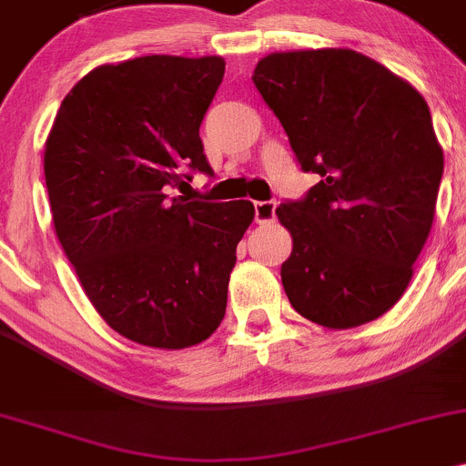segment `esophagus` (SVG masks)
<instances>
[{
	"instance_id": "34e87169",
	"label": "esophagus",
	"mask_w": 466,
	"mask_h": 466,
	"mask_svg": "<svg viewBox=\"0 0 466 466\" xmlns=\"http://www.w3.org/2000/svg\"><path fill=\"white\" fill-rule=\"evenodd\" d=\"M275 219V202H255V222L267 224Z\"/></svg>"
}]
</instances>
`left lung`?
Instances as JSON below:
<instances>
[{
    "label": "left lung",
    "instance_id": "1",
    "mask_svg": "<svg viewBox=\"0 0 466 466\" xmlns=\"http://www.w3.org/2000/svg\"><path fill=\"white\" fill-rule=\"evenodd\" d=\"M253 84L302 171L319 175L302 199L275 208L293 238L289 302L327 329L371 322L407 291L431 231L444 155L427 102L349 48L271 53Z\"/></svg>",
    "mask_w": 466,
    "mask_h": 466
}]
</instances>
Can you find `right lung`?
Wrapping results in <instances>:
<instances>
[{
	"label": "right lung",
	"mask_w": 466,
	"mask_h": 466,
	"mask_svg": "<svg viewBox=\"0 0 466 466\" xmlns=\"http://www.w3.org/2000/svg\"><path fill=\"white\" fill-rule=\"evenodd\" d=\"M222 77L215 55L104 64L64 97L44 148L55 233L84 293L144 347L187 349L219 327L255 218L248 199L168 198L213 175L199 124Z\"/></svg>",
	"instance_id": "1"
}]
</instances>
